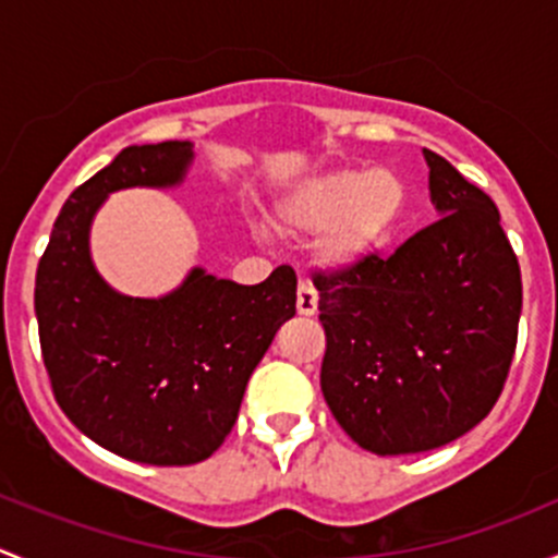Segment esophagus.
<instances>
[{
    "label": "esophagus",
    "mask_w": 558,
    "mask_h": 558,
    "mask_svg": "<svg viewBox=\"0 0 558 558\" xmlns=\"http://www.w3.org/2000/svg\"><path fill=\"white\" fill-rule=\"evenodd\" d=\"M296 313L305 315V318L318 313V294L311 283H300V289H296Z\"/></svg>",
    "instance_id": "1"
}]
</instances>
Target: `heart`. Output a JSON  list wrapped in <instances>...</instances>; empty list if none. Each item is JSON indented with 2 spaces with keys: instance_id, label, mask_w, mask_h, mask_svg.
<instances>
[{
  "instance_id": "obj_1",
  "label": "heart",
  "mask_w": 558,
  "mask_h": 558,
  "mask_svg": "<svg viewBox=\"0 0 558 558\" xmlns=\"http://www.w3.org/2000/svg\"><path fill=\"white\" fill-rule=\"evenodd\" d=\"M408 180L388 167L326 170L300 180L280 199L286 229L313 234V262L326 272H351L391 243L408 216Z\"/></svg>"
}]
</instances>
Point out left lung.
I'll use <instances>...</instances> for the list:
<instances>
[{
  "mask_svg": "<svg viewBox=\"0 0 558 558\" xmlns=\"http://www.w3.org/2000/svg\"><path fill=\"white\" fill-rule=\"evenodd\" d=\"M440 221L391 258L315 278L326 356L320 391L369 453H424L492 413L515 353L521 269L499 210L424 148Z\"/></svg>",
  "mask_w": 558,
  "mask_h": 558,
  "instance_id": "obj_1",
  "label": "left lung"
}]
</instances>
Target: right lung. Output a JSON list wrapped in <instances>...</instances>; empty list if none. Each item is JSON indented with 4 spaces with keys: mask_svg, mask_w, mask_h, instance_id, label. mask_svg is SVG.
Masks as SVG:
<instances>
[{
    "mask_svg": "<svg viewBox=\"0 0 558 558\" xmlns=\"http://www.w3.org/2000/svg\"><path fill=\"white\" fill-rule=\"evenodd\" d=\"M194 143L123 148L72 191L37 267L35 313L45 367L66 418L97 446L156 466L207 459L232 432L253 369L296 313V275L256 286L205 267L161 296H129L99 275L92 227L107 196L178 189Z\"/></svg>",
    "mask_w": 558,
    "mask_h": 558,
    "instance_id": "add662e5",
    "label": "right lung"
}]
</instances>
